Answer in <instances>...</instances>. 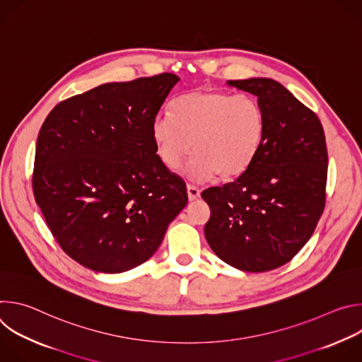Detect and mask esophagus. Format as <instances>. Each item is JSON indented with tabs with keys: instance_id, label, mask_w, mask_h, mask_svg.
<instances>
[{
	"instance_id": "1",
	"label": "esophagus",
	"mask_w": 362,
	"mask_h": 362,
	"mask_svg": "<svg viewBox=\"0 0 362 362\" xmlns=\"http://www.w3.org/2000/svg\"><path fill=\"white\" fill-rule=\"evenodd\" d=\"M187 197L190 202L197 200L200 197V190L193 185H187Z\"/></svg>"
}]
</instances>
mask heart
<instances>
[{
  "instance_id": "heart-1",
  "label": "heart",
  "mask_w": 362,
  "mask_h": 362,
  "mask_svg": "<svg viewBox=\"0 0 362 362\" xmlns=\"http://www.w3.org/2000/svg\"><path fill=\"white\" fill-rule=\"evenodd\" d=\"M265 136V113L255 97L200 88L177 97L172 115L160 113L151 123L159 160L177 170L185 159L186 176L197 183L245 173Z\"/></svg>"
}]
</instances>
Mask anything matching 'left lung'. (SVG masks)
I'll list each match as a JSON object with an SVG mask.
<instances>
[{
	"label": "left lung",
	"instance_id": "obj_1",
	"mask_svg": "<svg viewBox=\"0 0 362 362\" xmlns=\"http://www.w3.org/2000/svg\"><path fill=\"white\" fill-rule=\"evenodd\" d=\"M228 86L257 97L265 136L245 173L202 193L211 208L204 236L228 265L267 272L292 259L324 212L325 134L317 115L281 83L253 77L229 80Z\"/></svg>",
	"mask_w": 362,
	"mask_h": 362
}]
</instances>
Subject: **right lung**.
Returning <instances> with one entry per match:
<instances>
[{"label": "right lung", "mask_w": 362, "mask_h": 362, "mask_svg": "<svg viewBox=\"0 0 362 362\" xmlns=\"http://www.w3.org/2000/svg\"><path fill=\"white\" fill-rule=\"evenodd\" d=\"M180 78L106 83L62 101L41 126L33 190L62 249L105 274L156 252L187 204L185 182L159 160L151 123Z\"/></svg>", "instance_id": "right-lung-1"}]
</instances>
